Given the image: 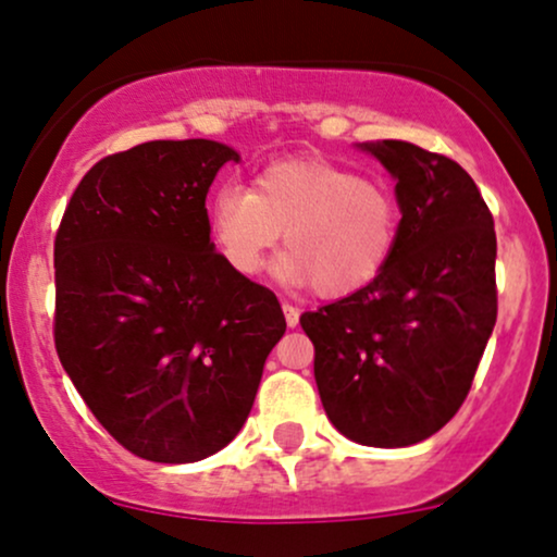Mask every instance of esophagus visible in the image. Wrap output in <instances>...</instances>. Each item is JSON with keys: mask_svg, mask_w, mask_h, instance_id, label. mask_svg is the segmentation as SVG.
<instances>
[{"mask_svg": "<svg viewBox=\"0 0 557 557\" xmlns=\"http://www.w3.org/2000/svg\"><path fill=\"white\" fill-rule=\"evenodd\" d=\"M283 311H285V322H287V327H296V324H298V317H300V311H298L296 306H293V304H287V300H283Z\"/></svg>", "mask_w": 557, "mask_h": 557, "instance_id": "obj_1", "label": "esophagus"}]
</instances>
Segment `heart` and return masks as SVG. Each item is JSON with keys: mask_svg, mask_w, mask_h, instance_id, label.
<instances>
[{"mask_svg": "<svg viewBox=\"0 0 557 557\" xmlns=\"http://www.w3.org/2000/svg\"><path fill=\"white\" fill-rule=\"evenodd\" d=\"M400 225V201L385 183L327 159H283L253 188L230 181L209 198V230L230 270L259 274L285 233L274 274L293 287L314 283L324 298L372 285L398 251Z\"/></svg>", "mask_w": 557, "mask_h": 557, "instance_id": "heart-1", "label": "heart"}]
</instances>
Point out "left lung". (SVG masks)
Listing matches in <instances>:
<instances>
[{
	"label": "left lung",
	"mask_w": 557,
	"mask_h": 557,
	"mask_svg": "<svg viewBox=\"0 0 557 557\" xmlns=\"http://www.w3.org/2000/svg\"><path fill=\"white\" fill-rule=\"evenodd\" d=\"M395 177L398 251L372 285L300 317L337 432L406 447L456 417L497 319L495 222L461 164L408 140L359 144Z\"/></svg>",
	"instance_id": "8db88e82"
}]
</instances>
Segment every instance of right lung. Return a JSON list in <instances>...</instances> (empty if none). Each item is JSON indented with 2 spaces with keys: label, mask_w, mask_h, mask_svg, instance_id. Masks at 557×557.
<instances>
[{
  "label": "right lung",
  "mask_w": 557,
  "mask_h": 557,
  "mask_svg": "<svg viewBox=\"0 0 557 557\" xmlns=\"http://www.w3.org/2000/svg\"><path fill=\"white\" fill-rule=\"evenodd\" d=\"M238 159L207 138L104 157L57 230V356L99 424L146 461L222 450L285 335L277 296L209 238V185Z\"/></svg>",
  "instance_id": "add662e5"
}]
</instances>
